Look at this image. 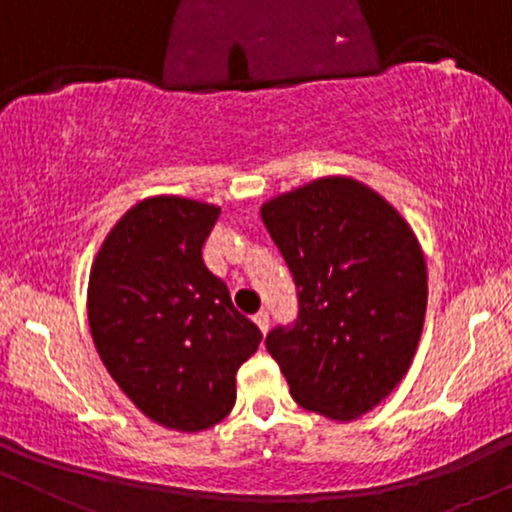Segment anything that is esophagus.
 <instances>
[{"mask_svg": "<svg viewBox=\"0 0 512 512\" xmlns=\"http://www.w3.org/2000/svg\"><path fill=\"white\" fill-rule=\"evenodd\" d=\"M252 320H255V325L260 327L262 334H267V330H269V315L264 313V310H260V313H257L255 317H252Z\"/></svg>", "mask_w": 512, "mask_h": 512, "instance_id": "1", "label": "esophagus"}]
</instances>
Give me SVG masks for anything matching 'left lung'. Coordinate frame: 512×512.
I'll return each instance as SVG.
<instances>
[{"label":"left lung","instance_id":"obj_1","mask_svg":"<svg viewBox=\"0 0 512 512\" xmlns=\"http://www.w3.org/2000/svg\"><path fill=\"white\" fill-rule=\"evenodd\" d=\"M298 286L301 315L267 334L291 397L325 419H361L402 383L428 303L426 257L399 211L349 175L260 207Z\"/></svg>","mask_w":512,"mask_h":512}]
</instances>
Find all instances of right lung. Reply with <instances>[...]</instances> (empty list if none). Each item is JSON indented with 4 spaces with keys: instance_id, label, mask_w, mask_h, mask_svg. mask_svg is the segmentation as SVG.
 Returning <instances> with one entry per match:
<instances>
[{
    "instance_id": "1",
    "label": "right lung",
    "mask_w": 512,
    "mask_h": 512,
    "mask_svg": "<svg viewBox=\"0 0 512 512\" xmlns=\"http://www.w3.org/2000/svg\"><path fill=\"white\" fill-rule=\"evenodd\" d=\"M219 214L199 199L146 197L110 228L88 274V327L105 370L170 431L199 433L226 419L236 370L262 342L202 260Z\"/></svg>"
}]
</instances>
